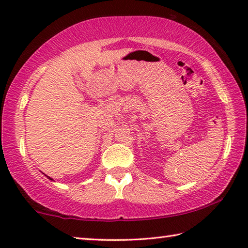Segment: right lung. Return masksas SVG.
<instances>
[{"mask_svg": "<svg viewBox=\"0 0 248 248\" xmlns=\"http://www.w3.org/2000/svg\"><path fill=\"white\" fill-rule=\"evenodd\" d=\"M49 178H50V177H49Z\"/></svg>", "mask_w": 248, "mask_h": 248, "instance_id": "add662e5", "label": "right lung"}]
</instances>
